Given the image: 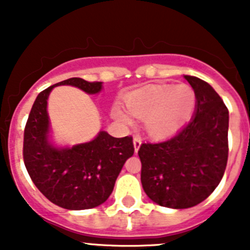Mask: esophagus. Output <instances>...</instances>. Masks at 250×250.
Returning <instances> with one entry per match:
<instances>
[{
    "mask_svg": "<svg viewBox=\"0 0 250 250\" xmlns=\"http://www.w3.org/2000/svg\"><path fill=\"white\" fill-rule=\"evenodd\" d=\"M134 149H135V152H138L139 147L141 146V139L139 136H134Z\"/></svg>",
    "mask_w": 250,
    "mask_h": 250,
    "instance_id": "1",
    "label": "esophagus"
}]
</instances>
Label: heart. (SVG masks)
I'll use <instances>...</instances> for the list:
<instances>
[{"instance_id":"obj_1","label":"heart","mask_w":250,"mask_h":250,"mask_svg":"<svg viewBox=\"0 0 250 250\" xmlns=\"http://www.w3.org/2000/svg\"><path fill=\"white\" fill-rule=\"evenodd\" d=\"M125 105L132 116L145 119V127L154 138H164L178 131L191 118L196 96L189 85L143 86L125 96ZM112 114L120 123L131 125L132 120L120 106Z\"/></svg>"}]
</instances>
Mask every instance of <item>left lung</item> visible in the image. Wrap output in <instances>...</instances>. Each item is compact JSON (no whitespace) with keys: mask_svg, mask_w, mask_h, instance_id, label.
Wrapping results in <instances>:
<instances>
[{"mask_svg":"<svg viewBox=\"0 0 250 250\" xmlns=\"http://www.w3.org/2000/svg\"><path fill=\"white\" fill-rule=\"evenodd\" d=\"M196 96L194 118L175 135L139 149L141 184L161 207L187 209L210 195L228 161L229 111L205 81L185 75Z\"/></svg>","mask_w":250,"mask_h":250,"instance_id":"left-lung-1","label":"left lung"}]
</instances>
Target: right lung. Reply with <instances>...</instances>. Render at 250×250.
Instances as JSON below:
<instances>
[{
  "label": "right lung",
  "mask_w": 250,
  "mask_h": 250,
  "mask_svg": "<svg viewBox=\"0 0 250 250\" xmlns=\"http://www.w3.org/2000/svg\"><path fill=\"white\" fill-rule=\"evenodd\" d=\"M60 85L75 86L91 95L103 89V83L71 77L40 92L23 132V161L34 184L51 203L68 210L91 209L112 193L125 161L134 154L132 138H114L100 131L89 143L55 147L48 141L47 99Z\"/></svg>",
  "instance_id": "add662e5"
}]
</instances>
